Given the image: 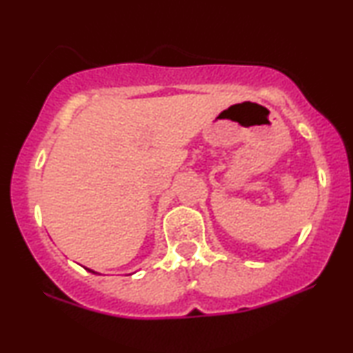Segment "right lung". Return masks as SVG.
<instances>
[{
  "mask_svg": "<svg viewBox=\"0 0 353 353\" xmlns=\"http://www.w3.org/2000/svg\"><path fill=\"white\" fill-rule=\"evenodd\" d=\"M88 272H91V270H88ZM91 273H94V272H91Z\"/></svg>",
  "mask_w": 353,
  "mask_h": 353,
  "instance_id": "obj_1",
  "label": "right lung"
}]
</instances>
